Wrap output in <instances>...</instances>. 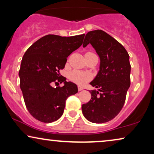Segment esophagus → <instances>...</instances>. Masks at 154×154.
<instances>
[{
  "instance_id": "1",
  "label": "esophagus",
  "mask_w": 154,
  "mask_h": 154,
  "mask_svg": "<svg viewBox=\"0 0 154 154\" xmlns=\"http://www.w3.org/2000/svg\"><path fill=\"white\" fill-rule=\"evenodd\" d=\"M78 90H79V91H81V90H83V88L82 87V86H78Z\"/></svg>"
}]
</instances>
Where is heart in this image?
<instances>
[{"instance_id": "obj_1", "label": "heart", "mask_w": 154, "mask_h": 154, "mask_svg": "<svg viewBox=\"0 0 154 154\" xmlns=\"http://www.w3.org/2000/svg\"><path fill=\"white\" fill-rule=\"evenodd\" d=\"M69 78L72 81L78 83H84L86 81L90 79V75L87 73H84L79 71H73L70 73Z\"/></svg>"}]
</instances>
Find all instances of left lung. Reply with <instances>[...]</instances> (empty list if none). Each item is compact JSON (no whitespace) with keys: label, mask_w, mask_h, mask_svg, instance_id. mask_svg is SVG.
<instances>
[{"label":"left lung","mask_w":154,"mask_h":154,"mask_svg":"<svg viewBox=\"0 0 154 154\" xmlns=\"http://www.w3.org/2000/svg\"><path fill=\"white\" fill-rule=\"evenodd\" d=\"M90 43L100 59V70L90 83L97 90H90L91 100L82 105L88 121L104 123L119 114L130 86V56L116 40L102 30L89 31L83 47Z\"/></svg>","instance_id":"obj_1"}]
</instances>
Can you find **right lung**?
<instances>
[{
    "label": "right lung",
    "instance_id": "1",
    "mask_svg": "<svg viewBox=\"0 0 154 154\" xmlns=\"http://www.w3.org/2000/svg\"><path fill=\"white\" fill-rule=\"evenodd\" d=\"M84 36L49 34L24 53L19 71L20 88L26 108L35 119L43 123L57 121L64 113L66 99L78 92L77 85L66 81L60 70L64 68L66 58L81 47ZM56 80L64 82V86L53 87Z\"/></svg>",
    "mask_w": 154,
    "mask_h": 154
}]
</instances>
